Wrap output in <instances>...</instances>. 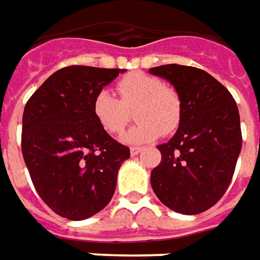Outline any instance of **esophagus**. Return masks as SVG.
<instances>
[{
    "instance_id": "obj_1",
    "label": "esophagus",
    "mask_w": 260,
    "mask_h": 260,
    "mask_svg": "<svg viewBox=\"0 0 260 260\" xmlns=\"http://www.w3.org/2000/svg\"><path fill=\"white\" fill-rule=\"evenodd\" d=\"M144 148L142 146H131V155H138Z\"/></svg>"
}]
</instances>
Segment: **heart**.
<instances>
[{
    "instance_id": "heart-1",
    "label": "heart",
    "mask_w": 260,
    "mask_h": 260,
    "mask_svg": "<svg viewBox=\"0 0 260 260\" xmlns=\"http://www.w3.org/2000/svg\"><path fill=\"white\" fill-rule=\"evenodd\" d=\"M116 92L102 89L92 100V115L101 128L111 135L122 132L129 121V111L138 122L123 134L128 144H145L164 134L171 135L179 128L183 104L179 92L158 77L145 72H131L116 82Z\"/></svg>"
}]
</instances>
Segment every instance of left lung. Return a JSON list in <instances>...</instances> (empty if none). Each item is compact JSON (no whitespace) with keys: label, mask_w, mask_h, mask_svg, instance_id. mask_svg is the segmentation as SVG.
Segmentation results:
<instances>
[{"label":"left lung","mask_w":260,"mask_h":260,"mask_svg":"<svg viewBox=\"0 0 260 260\" xmlns=\"http://www.w3.org/2000/svg\"><path fill=\"white\" fill-rule=\"evenodd\" d=\"M149 72L167 78L183 104L175 137L156 146L162 159L151 174L152 189L172 211L202 213L225 195L234 176L242 148L238 105L204 70L169 63Z\"/></svg>","instance_id":"8db88e82"}]
</instances>
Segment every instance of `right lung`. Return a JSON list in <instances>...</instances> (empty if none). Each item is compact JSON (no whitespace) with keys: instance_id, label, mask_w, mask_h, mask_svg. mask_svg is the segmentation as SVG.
I'll return each mask as SVG.
<instances>
[{"instance_id":"right-lung-1","label":"right lung","mask_w":260,"mask_h":260,"mask_svg":"<svg viewBox=\"0 0 260 260\" xmlns=\"http://www.w3.org/2000/svg\"><path fill=\"white\" fill-rule=\"evenodd\" d=\"M123 70L70 65L54 72L26 102L21 149L35 189L56 215L82 220L114 197L129 148L101 128L92 100Z\"/></svg>"}]
</instances>
